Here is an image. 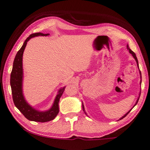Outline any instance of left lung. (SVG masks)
Returning <instances> with one entry per match:
<instances>
[{"label": "left lung", "instance_id": "1", "mask_svg": "<svg viewBox=\"0 0 150 150\" xmlns=\"http://www.w3.org/2000/svg\"><path fill=\"white\" fill-rule=\"evenodd\" d=\"M127 50H129V53H130L131 54H132V56H133V57H134V58L135 59V61H136L137 65V66H138V67H139V65H138V61H137V57H136V55H135V53H134V52H133V51H132V50H131V49H129V46H128V45H127ZM139 73H140V77H141V79H142V74H141V72H140V71H139ZM140 83H142V80H141V81H140ZM140 94H141V93H139V96H140ZM139 97H138V99H137V101H136V103H135V105H136V104L137 103V102H138V101H139ZM135 105H134V107H133V108H134V107H135ZM82 107H83V111H84V112H85V114H86V115H87V113H86V112H85V108H84V105H83V104H82ZM132 109H130V110H129V111H128V112H127V113L126 114H125V115H123L122 117H121V118H120V120H122V119H123V118H124V117H125V116H126V115H127V114H128V113H129L130 112V111H131V110H132Z\"/></svg>", "mask_w": 150, "mask_h": 150}]
</instances>
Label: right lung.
<instances>
[{"mask_svg":"<svg viewBox=\"0 0 150 150\" xmlns=\"http://www.w3.org/2000/svg\"><path fill=\"white\" fill-rule=\"evenodd\" d=\"M49 34L36 33L31 34L24 42L23 46L16 53L13 62V69L11 74V87L13 102L23 115L30 121L37 122H47L54 120L59 113V102L65 91V87L59 90L58 94L54 99L53 105L50 109L45 111H38L30 106L27 101L23 93V55L27 42L33 37L38 36H48Z\"/></svg>","mask_w":150,"mask_h":150,"instance_id":"add662e5","label":"right lung"}]
</instances>
